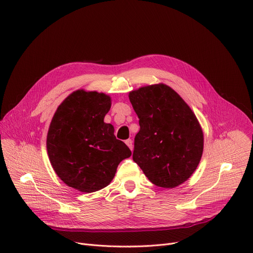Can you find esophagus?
Segmentation results:
<instances>
[{"mask_svg":"<svg viewBox=\"0 0 253 253\" xmlns=\"http://www.w3.org/2000/svg\"><path fill=\"white\" fill-rule=\"evenodd\" d=\"M125 143L127 144V146H128L131 150H133V141H132L131 139H127V140L125 141Z\"/></svg>","mask_w":253,"mask_h":253,"instance_id":"1","label":"esophagus"}]
</instances>
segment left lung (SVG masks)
<instances>
[{"instance_id": "obj_1", "label": "left lung", "mask_w": 253, "mask_h": 253, "mask_svg": "<svg viewBox=\"0 0 253 253\" xmlns=\"http://www.w3.org/2000/svg\"><path fill=\"white\" fill-rule=\"evenodd\" d=\"M129 99L140 126L133 161L157 186H178L196 170L204 151V134L194 113L165 84L131 91Z\"/></svg>"}]
</instances>
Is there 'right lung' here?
I'll return each mask as SVG.
<instances>
[{"instance_id":"1","label":"right lung","mask_w":253,"mask_h":253,"mask_svg":"<svg viewBox=\"0 0 253 253\" xmlns=\"http://www.w3.org/2000/svg\"><path fill=\"white\" fill-rule=\"evenodd\" d=\"M111 98L96 91H74L57 109L46 137L47 155L56 174L68 186L90 193L113 180L131 150L104 122Z\"/></svg>"}]
</instances>
